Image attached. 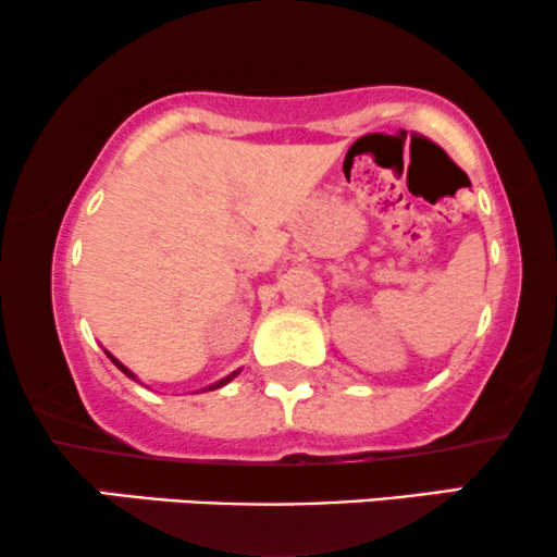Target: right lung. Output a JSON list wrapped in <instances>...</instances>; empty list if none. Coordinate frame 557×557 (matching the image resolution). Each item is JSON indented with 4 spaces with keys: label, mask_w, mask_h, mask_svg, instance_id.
Wrapping results in <instances>:
<instances>
[{
    "label": "right lung",
    "mask_w": 557,
    "mask_h": 557,
    "mask_svg": "<svg viewBox=\"0 0 557 557\" xmlns=\"http://www.w3.org/2000/svg\"><path fill=\"white\" fill-rule=\"evenodd\" d=\"M108 359H111V361L115 363V367H119V369H121V372H123V374H126V376H132V380H136V374L132 372V369H126V367H123V363H121L119 359H115V356H111V354H108ZM235 376H237V372H232L230 376H224V380H219L216 384H211V387H209V389H219V387H224V384H226V382H230V380H235ZM136 382H139V380H136Z\"/></svg>",
    "instance_id": "right-lung-1"
}]
</instances>
